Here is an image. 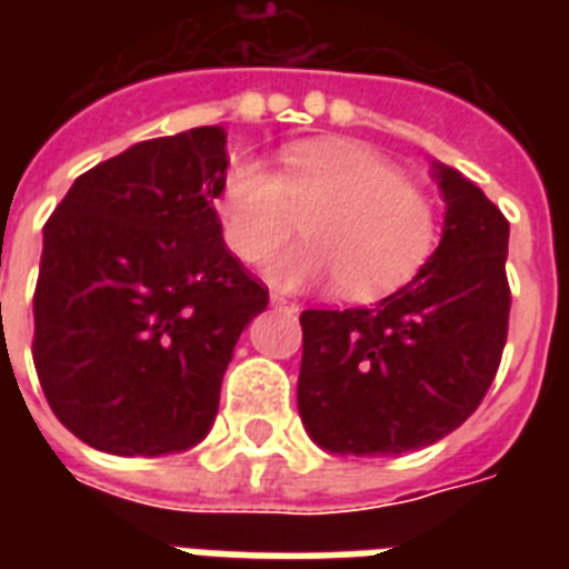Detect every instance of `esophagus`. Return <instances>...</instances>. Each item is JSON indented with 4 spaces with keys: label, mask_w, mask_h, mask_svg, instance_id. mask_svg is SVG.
Wrapping results in <instances>:
<instances>
[{
    "label": "esophagus",
    "mask_w": 569,
    "mask_h": 569,
    "mask_svg": "<svg viewBox=\"0 0 569 569\" xmlns=\"http://www.w3.org/2000/svg\"><path fill=\"white\" fill-rule=\"evenodd\" d=\"M271 307H280V310L298 312V303H295V301H286V298H280V295H271Z\"/></svg>",
    "instance_id": "34e87169"
}]
</instances>
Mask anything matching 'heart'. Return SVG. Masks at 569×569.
Here are the masks:
<instances>
[{"label": "heart", "instance_id": "heart-1", "mask_svg": "<svg viewBox=\"0 0 569 569\" xmlns=\"http://www.w3.org/2000/svg\"><path fill=\"white\" fill-rule=\"evenodd\" d=\"M214 209L227 248L244 262L271 257L307 214V241L266 266L277 289L339 283L351 301H378L416 277L437 244V212L422 191L369 147L303 141L280 173L239 159L223 173Z\"/></svg>", "mask_w": 569, "mask_h": 569}]
</instances>
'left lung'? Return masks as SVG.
<instances>
[{
    "label": "left lung",
    "instance_id": "8db88e82",
    "mask_svg": "<svg viewBox=\"0 0 569 569\" xmlns=\"http://www.w3.org/2000/svg\"><path fill=\"white\" fill-rule=\"evenodd\" d=\"M446 200L440 248L375 307L303 310L298 410L321 449L405 455L476 413L508 339V221L455 168L433 162Z\"/></svg>",
    "mask_w": 569,
    "mask_h": 569
}]
</instances>
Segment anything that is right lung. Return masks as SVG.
<instances>
[{
	"mask_svg": "<svg viewBox=\"0 0 569 569\" xmlns=\"http://www.w3.org/2000/svg\"><path fill=\"white\" fill-rule=\"evenodd\" d=\"M227 132L141 141L70 186L43 227L34 369L52 413L93 449L159 458L203 440L268 289L221 236Z\"/></svg>",
	"mask_w": 569,
	"mask_h": 569,
	"instance_id": "obj_1",
	"label": "right lung"
}]
</instances>
